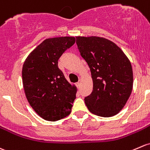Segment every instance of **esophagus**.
I'll return each instance as SVG.
<instances>
[{"label":"esophagus","mask_w":150,"mask_h":150,"mask_svg":"<svg viewBox=\"0 0 150 150\" xmlns=\"http://www.w3.org/2000/svg\"><path fill=\"white\" fill-rule=\"evenodd\" d=\"M80 83H81V81H80V80H79V81H78V83H77V86H78V88L80 87Z\"/></svg>","instance_id":"34e87169"}]
</instances>
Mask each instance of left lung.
<instances>
[{
	"mask_svg": "<svg viewBox=\"0 0 150 150\" xmlns=\"http://www.w3.org/2000/svg\"><path fill=\"white\" fill-rule=\"evenodd\" d=\"M80 55L92 75L93 88L85 98L88 110L102 117L117 114L127 103L133 87V71L122 50L108 39L77 37Z\"/></svg>",
	"mask_w": 150,
	"mask_h": 150,
	"instance_id": "8db88e82",
	"label": "left lung"
}]
</instances>
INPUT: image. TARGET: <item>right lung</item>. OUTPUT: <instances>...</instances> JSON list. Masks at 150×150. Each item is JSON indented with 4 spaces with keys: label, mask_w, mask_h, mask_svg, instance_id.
<instances>
[{
    "label": "right lung",
    "mask_w": 150,
    "mask_h": 150,
    "mask_svg": "<svg viewBox=\"0 0 150 150\" xmlns=\"http://www.w3.org/2000/svg\"><path fill=\"white\" fill-rule=\"evenodd\" d=\"M75 42L72 37L45 39L23 63L22 80L26 98L45 120H60L71 112L77 89L65 79L58 59Z\"/></svg>",
    "instance_id": "add662e5"
}]
</instances>
